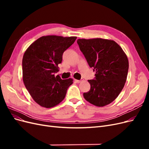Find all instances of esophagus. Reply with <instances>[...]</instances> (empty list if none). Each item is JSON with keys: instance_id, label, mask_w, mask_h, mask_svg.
I'll list each match as a JSON object with an SVG mask.
<instances>
[{"instance_id": "1", "label": "esophagus", "mask_w": 149, "mask_h": 149, "mask_svg": "<svg viewBox=\"0 0 149 149\" xmlns=\"http://www.w3.org/2000/svg\"><path fill=\"white\" fill-rule=\"evenodd\" d=\"M74 81H76V83H81V81H83V79H81V80H78V79H74Z\"/></svg>"}]
</instances>
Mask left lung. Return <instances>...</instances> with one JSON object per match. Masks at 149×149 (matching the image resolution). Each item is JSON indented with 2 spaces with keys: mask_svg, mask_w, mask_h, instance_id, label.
<instances>
[{
  "mask_svg": "<svg viewBox=\"0 0 149 149\" xmlns=\"http://www.w3.org/2000/svg\"><path fill=\"white\" fill-rule=\"evenodd\" d=\"M77 43L89 66L96 71L95 79L88 80L91 88L83 93L84 99L97 107L109 104L119 96L127 79V55L112 40L81 38Z\"/></svg>",
  "mask_w": 149,
  "mask_h": 149,
  "instance_id": "obj_1",
  "label": "left lung"
}]
</instances>
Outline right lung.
I'll return each mask as SVG.
<instances>
[{
    "label": "right lung",
    "mask_w": 149,
    "mask_h": 149,
    "mask_svg": "<svg viewBox=\"0 0 149 149\" xmlns=\"http://www.w3.org/2000/svg\"><path fill=\"white\" fill-rule=\"evenodd\" d=\"M76 37L43 36L31 43L22 60L23 81L33 100L43 107L56 106L64 100L73 79L55 76L64 52Z\"/></svg>",
    "instance_id": "add662e5"
}]
</instances>
